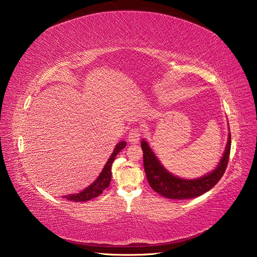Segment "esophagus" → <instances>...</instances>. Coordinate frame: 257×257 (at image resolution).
<instances>
[{
	"instance_id": "1",
	"label": "esophagus",
	"mask_w": 257,
	"mask_h": 257,
	"mask_svg": "<svg viewBox=\"0 0 257 257\" xmlns=\"http://www.w3.org/2000/svg\"><path fill=\"white\" fill-rule=\"evenodd\" d=\"M141 130L140 129H132L130 132H129V136H128V142L130 144H139L140 143V140H141Z\"/></svg>"
}]
</instances>
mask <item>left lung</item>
<instances>
[{
	"label": "left lung",
	"instance_id": "obj_1",
	"mask_svg": "<svg viewBox=\"0 0 257 257\" xmlns=\"http://www.w3.org/2000/svg\"><path fill=\"white\" fill-rule=\"evenodd\" d=\"M145 173L152 190L169 199H191L203 195L219 182L227 168L231 148L230 130L227 144L218 166L211 172L195 179H184L169 172L155 155L148 142L142 140Z\"/></svg>",
	"mask_w": 257,
	"mask_h": 257
}]
</instances>
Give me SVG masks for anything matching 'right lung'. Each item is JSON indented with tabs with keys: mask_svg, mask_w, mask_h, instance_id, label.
<instances>
[{
	"mask_svg": "<svg viewBox=\"0 0 257 257\" xmlns=\"http://www.w3.org/2000/svg\"><path fill=\"white\" fill-rule=\"evenodd\" d=\"M126 147V142L121 141L118 144L115 145L113 152L111 155L108 158L106 165L104 166L102 172L98 176V178L94 180L90 185H88L86 188H84L83 191H81L77 194H71V195H66L63 196L66 200L74 201V202H85L88 200H91L93 198H97L100 196L104 190L109 186L110 180H111V166L113 164V161L115 159V156L124 149Z\"/></svg>",
	"mask_w": 257,
	"mask_h": 257,
	"instance_id": "1",
	"label": "right lung"
}]
</instances>
